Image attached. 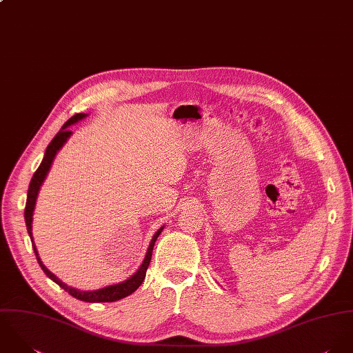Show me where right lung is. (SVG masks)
<instances>
[{
  "mask_svg": "<svg viewBox=\"0 0 353 353\" xmlns=\"http://www.w3.org/2000/svg\"><path fill=\"white\" fill-rule=\"evenodd\" d=\"M88 114L85 113H77L74 114L73 117H71L64 125L63 128L60 130V132L53 138V141L49 143L46 151H45V157L39 165V168L37 169V172L34 173L32 179H31V183H30V187H28V194H27V203H26V210H24V219H26V226H27V232H28V236L31 239V243H32V248H34V252H35V256H37V261L41 266V269L43 270V273L52 280V281L56 282L57 285H60L65 292H68L71 296L81 300V301H87V303H112V301H117L120 299H124L130 294H132L139 286L141 285V282L145 277V272H147V268L150 265V261H151V255H152V248H154V244L158 239V236L161 234V232L163 230V226H161L152 236L151 241H150V245L147 248V252H145V256L141 262V268L130 277L127 279L125 281L119 282V283H114V285H108L105 288H101V289H97V290H80V289H76V288H72L68 286L67 283L61 281L57 276H54L50 270H48V268L43 265V262L41 261L39 258V254H38V250L34 244V237H32V215H34V210H35V205H37V198H38V194H39V190L52 168V163L57 155V152L63 148V145L67 143V141L71 138L72 131H70L68 127H71L73 124L79 123L80 120L85 119Z\"/></svg>",
  "mask_w": 353,
  "mask_h": 353,
  "instance_id": "right-lung-1",
  "label": "right lung"
}]
</instances>
